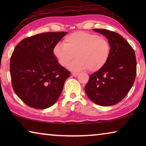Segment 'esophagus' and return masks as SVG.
Returning a JSON list of instances; mask_svg holds the SVG:
<instances>
[{
  "label": "esophagus",
  "instance_id": "34e87169",
  "mask_svg": "<svg viewBox=\"0 0 146 146\" xmlns=\"http://www.w3.org/2000/svg\"><path fill=\"white\" fill-rule=\"evenodd\" d=\"M72 75H73L74 76H77L79 75V73H73Z\"/></svg>",
  "mask_w": 146,
  "mask_h": 146
}]
</instances>
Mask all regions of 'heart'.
Wrapping results in <instances>:
<instances>
[{"label":"heart","instance_id":"obj_1","mask_svg":"<svg viewBox=\"0 0 146 146\" xmlns=\"http://www.w3.org/2000/svg\"><path fill=\"white\" fill-rule=\"evenodd\" d=\"M53 55L62 66L71 71L88 70L95 72L102 69L110 59L111 46L107 38L85 31H76L66 36L63 44L54 46Z\"/></svg>","mask_w":146,"mask_h":146}]
</instances>
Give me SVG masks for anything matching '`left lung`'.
Segmentation results:
<instances>
[{"label": "left lung", "instance_id": "1", "mask_svg": "<svg viewBox=\"0 0 146 146\" xmlns=\"http://www.w3.org/2000/svg\"><path fill=\"white\" fill-rule=\"evenodd\" d=\"M93 30L107 37L111 54L107 64L90 75L85 91L96 104L113 106L124 98L134 84L137 75L135 53L120 34L104 29Z\"/></svg>", "mask_w": 146, "mask_h": 146}]
</instances>
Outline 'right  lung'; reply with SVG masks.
I'll return each instance as SVG.
<instances>
[{"label":"right lung","instance_id":"obj_1","mask_svg":"<svg viewBox=\"0 0 146 146\" xmlns=\"http://www.w3.org/2000/svg\"><path fill=\"white\" fill-rule=\"evenodd\" d=\"M67 32H47L23 39L12 53L11 84L15 93L26 105L46 109L55 104L71 73L58 63L54 46Z\"/></svg>","mask_w":146,"mask_h":146}]
</instances>
